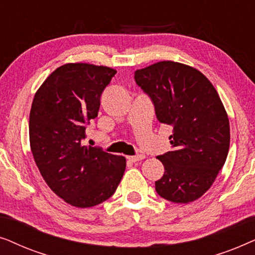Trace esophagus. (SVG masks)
<instances>
[{"mask_svg":"<svg viewBox=\"0 0 255 255\" xmlns=\"http://www.w3.org/2000/svg\"><path fill=\"white\" fill-rule=\"evenodd\" d=\"M128 161L131 162H137V161H141L142 159H145V155L139 154V155H134V156H128Z\"/></svg>","mask_w":255,"mask_h":255,"instance_id":"34e87169","label":"esophagus"}]
</instances>
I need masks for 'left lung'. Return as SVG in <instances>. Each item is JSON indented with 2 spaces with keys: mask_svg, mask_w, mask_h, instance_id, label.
I'll return each mask as SVG.
<instances>
[{
  "mask_svg": "<svg viewBox=\"0 0 255 255\" xmlns=\"http://www.w3.org/2000/svg\"><path fill=\"white\" fill-rule=\"evenodd\" d=\"M160 123L173 128L172 151L159 155L165 174L155 181L160 196L174 203L196 201L215 182L230 147V122L217 90L198 69L159 61L135 71Z\"/></svg>",
  "mask_w": 255,
  "mask_h": 255,
  "instance_id": "8db88e82",
  "label": "left lung"
}]
</instances>
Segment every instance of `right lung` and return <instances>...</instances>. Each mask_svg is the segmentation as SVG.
Wrapping results in <instances>:
<instances>
[{
    "mask_svg": "<svg viewBox=\"0 0 255 255\" xmlns=\"http://www.w3.org/2000/svg\"><path fill=\"white\" fill-rule=\"evenodd\" d=\"M116 72L86 62L65 64L34 94L29 121L34 162L51 190L73 207L107 201L127 167L124 156L82 145L86 127L97 116L100 97Z\"/></svg>",
    "mask_w": 255,
    "mask_h": 255,
    "instance_id": "right-lung-1",
    "label": "right lung"
}]
</instances>
